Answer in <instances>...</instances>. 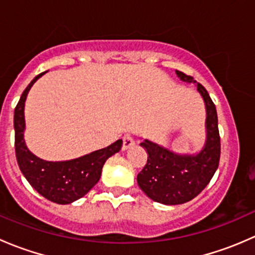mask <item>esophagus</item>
Here are the masks:
<instances>
[{"mask_svg": "<svg viewBox=\"0 0 255 255\" xmlns=\"http://www.w3.org/2000/svg\"><path fill=\"white\" fill-rule=\"evenodd\" d=\"M134 144H135V142H134V139H133L132 135L127 134V135H125V137H123V145H122L123 150H127V149L132 148Z\"/></svg>", "mask_w": 255, "mask_h": 255, "instance_id": "obj_1", "label": "esophagus"}]
</instances>
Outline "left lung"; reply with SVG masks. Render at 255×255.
<instances>
[{"label": "left lung", "instance_id": "8db88e82", "mask_svg": "<svg viewBox=\"0 0 255 255\" xmlns=\"http://www.w3.org/2000/svg\"><path fill=\"white\" fill-rule=\"evenodd\" d=\"M182 81L196 82L192 76L176 70ZM197 90L206 105V143L196 155H180L144 139L148 153L145 166L137 176L138 185L149 199L164 205H180L196 197L215 175L220 164L221 138L215 104L201 84Z\"/></svg>", "mask_w": 255, "mask_h": 255}]
</instances>
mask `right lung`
Here are the masks:
<instances>
[{
	"label": "right lung",
	"mask_w": 255,
	"mask_h": 255,
	"mask_svg": "<svg viewBox=\"0 0 255 255\" xmlns=\"http://www.w3.org/2000/svg\"><path fill=\"white\" fill-rule=\"evenodd\" d=\"M44 73L39 74L25 87L14 109V148L18 166L25 179L42 196L55 204L66 205L81 199L101 177L107 159L121 150L122 139L100 150L68 161H47L30 153L23 138L24 102L28 91Z\"/></svg>",
	"instance_id": "right-lung-1"
}]
</instances>
